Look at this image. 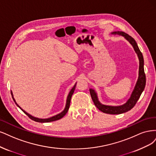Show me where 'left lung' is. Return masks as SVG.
I'll use <instances>...</instances> for the list:
<instances>
[{
  "label": "left lung",
  "instance_id": "obj_1",
  "mask_svg": "<svg viewBox=\"0 0 156 156\" xmlns=\"http://www.w3.org/2000/svg\"><path fill=\"white\" fill-rule=\"evenodd\" d=\"M111 34L113 35H119V36L124 37L132 45L135 53L137 55L139 61V76L137 81L136 82V84L135 85V87L131 94V96H130L126 102L122 105H117V106L116 105L114 106V105H108L102 104V103H100V102L98 100L97 93L95 91L94 89H89V91L95 106H96L100 111L108 114L117 115L127 112L134 107V105L137 103V100L140 98V94H142L143 91H144V89L146 85V76L144 70V59L143 54L140 51V50L138 47V45L136 41H135V39L132 37L129 36L128 34L121 31L113 32Z\"/></svg>",
  "mask_w": 156,
  "mask_h": 156
}]
</instances>
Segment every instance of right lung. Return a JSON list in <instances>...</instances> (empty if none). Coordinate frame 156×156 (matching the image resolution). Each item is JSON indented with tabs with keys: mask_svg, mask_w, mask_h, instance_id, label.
Instances as JSON below:
<instances>
[{
	"mask_svg": "<svg viewBox=\"0 0 156 156\" xmlns=\"http://www.w3.org/2000/svg\"><path fill=\"white\" fill-rule=\"evenodd\" d=\"M76 83L74 84V85L73 86V87L71 89V91H70L68 96H67V101H66V105H65V109H63V111L62 112L56 115H54V116L52 117H50V118H48V119H39V118H37V117H35L34 116H32V115H30L29 113H28L27 112H25L24 109H23L21 107L19 106V105L17 104V103L16 102V100H15L14 97H13V93L12 91H11V94H12V98L13 100V101L15 102V103H16V104L17 105V107H19L20 109H21L22 111L26 114L27 116L30 118L32 120H34V121L36 122H52V121H55V120H58L59 119H61L62 117H63L65 114H66L68 112V110L69 109V106H70V102H71V97H72V95L74 91L75 90V87H76Z\"/></svg>",
	"mask_w": 156,
	"mask_h": 156,
	"instance_id": "obj_1",
	"label": "right lung"
}]
</instances>
